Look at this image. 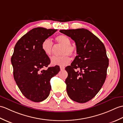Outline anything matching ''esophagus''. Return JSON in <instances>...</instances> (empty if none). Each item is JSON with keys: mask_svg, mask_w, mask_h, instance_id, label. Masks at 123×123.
Segmentation results:
<instances>
[{"mask_svg": "<svg viewBox=\"0 0 123 123\" xmlns=\"http://www.w3.org/2000/svg\"><path fill=\"white\" fill-rule=\"evenodd\" d=\"M60 69H61V70H63L65 69V67L61 66V67H60Z\"/></svg>", "mask_w": 123, "mask_h": 123, "instance_id": "esophagus-1", "label": "esophagus"}]
</instances>
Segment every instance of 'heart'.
<instances>
[{"instance_id": "obj_1", "label": "heart", "mask_w": 123, "mask_h": 123, "mask_svg": "<svg viewBox=\"0 0 123 123\" xmlns=\"http://www.w3.org/2000/svg\"><path fill=\"white\" fill-rule=\"evenodd\" d=\"M55 42L57 44L62 45L61 55L62 56H54L50 59L51 64L54 66H66L70 62V59L67 55L74 57L76 56L77 51L75 46L71 45V40L69 38L65 35H59L55 37ZM42 49L47 55H50L53 53V44L49 39H45L42 43Z\"/></svg>"}]
</instances>
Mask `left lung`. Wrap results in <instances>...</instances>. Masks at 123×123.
Segmentation results:
<instances>
[{
    "label": "left lung",
    "mask_w": 123,
    "mask_h": 123,
    "mask_svg": "<svg viewBox=\"0 0 123 123\" xmlns=\"http://www.w3.org/2000/svg\"><path fill=\"white\" fill-rule=\"evenodd\" d=\"M75 41L77 56L65 68L67 94L75 102L84 103L94 98L104 83L109 60L104 45L88 30H61ZM78 69L80 72L76 71Z\"/></svg>",
    "instance_id": "left-lung-1"
}]
</instances>
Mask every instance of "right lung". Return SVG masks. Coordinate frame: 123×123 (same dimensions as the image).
Segmentation results:
<instances>
[{"label":"right lung","mask_w":123,"mask_h":123,"mask_svg":"<svg viewBox=\"0 0 123 123\" xmlns=\"http://www.w3.org/2000/svg\"><path fill=\"white\" fill-rule=\"evenodd\" d=\"M57 29L37 27L19 40L11 58L13 77L27 99L34 102L46 99L50 94L51 78L60 70L58 66L48 67L50 60L42 49V43Z\"/></svg>","instance_id":"add662e5"}]
</instances>
